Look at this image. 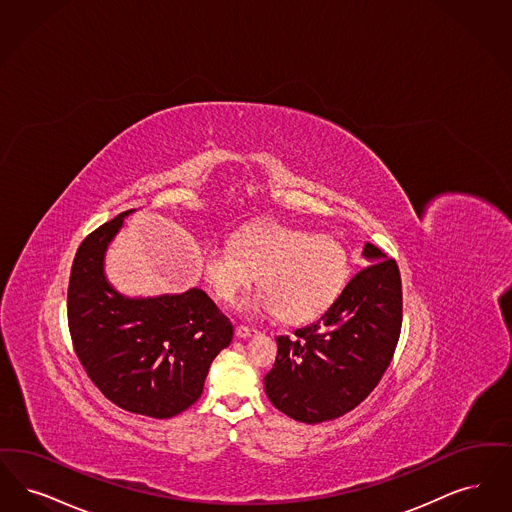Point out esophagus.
<instances>
[{
  "instance_id": "1",
  "label": "esophagus",
  "mask_w": 512,
  "mask_h": 512,
  "mask_svg": "<svg viewBox=\"0 0 512 512\" xmlns=\"http://www.w3.org/2000/svg\"><path fill=\"white\" fill-rule=\"evenodd\" d=\"M258 331L254 329V327H248V325H239L237 329H235V334L239 336V338H248V336H252V334H256Z\"/></svg>"
}]
</instances>
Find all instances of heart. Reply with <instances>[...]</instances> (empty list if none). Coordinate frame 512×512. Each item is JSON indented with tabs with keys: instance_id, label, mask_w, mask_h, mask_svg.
I'll return each mask as SVG.
<instances>
[{
	"instance_id": "1",
	"label": "heart",
	"mask_w": 512,
	"mask_h": 512,
	"mask_svg": "<svg viewBox=\"0 0 512 512\" xmlns=\"http://www.w3.org/2000/svg\"><path fill=\"white\" fill-rule=\"evenodd\" d=\"M202 275L223 302H233L258 275L264 289L246 296L241 310L246 315L277 312L287 323H304L325 312L340 294L348 256L331 235L266 223L241 231L231 245L206 246Z\"/></svg>"
}]
</instances>
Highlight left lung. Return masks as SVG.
Instances as JSON below:
<instances>
[{"mask_svg": "<svg viewBox=\"0 0 512 512\" xmlns=\"http://www.w3.org/2000/svg\"><path fill=\"white\" fill-rule=\"evenodd\" d=\"M371 264L356 273L317 321L277 336V357L264 377L269 401L290 419L317 424L352 411L377 388L401 331L396 260L371 243Z\"/></svg>", "mask_w": 512, "mask_h": 512, "instance_id": "1", "label": "left lung"}]
</instances>
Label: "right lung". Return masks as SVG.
<instances>
[{"instance_id": "1", "label": "right lung", "mask_w": 512, "mask_h": 512, "mask_svg": "<svg viewBox=\"0 0 512 512\" xmlns=\"http://www.w3.org/2000/svg\"><path fill=\"white\" fill-rule=\"evenodd\" d=\"M132 212L97 227L78 248L68 281V331L107 400L135 415L170 419L199 400L233 325L204 290L128 298L112 289L105 250Z\"/></svg>"}]
</instances>
